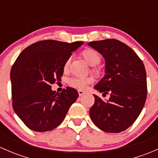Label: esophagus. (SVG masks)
Wrapping results in <instances>:
<instances>
[{
	"label": "esophagus",
	"mask_w": 158,
	"mask_h": 158,
	"mask_svg": "<svg viewBox=\"0 0 158 158\" xmlns=\"http://www.w3.org/2000/svg\"><path fill=\"white\" fill-rule=\"evenodd\" d=\"M78 92H79V96H82V95H83L85 93V92H84L83 90H81V89H79V90H78Z\"/></svg>",
	"instance_id": "obj_1"
}]
</instances>
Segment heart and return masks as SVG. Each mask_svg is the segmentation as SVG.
I'll list each match as a JSON object with an SVG mask.
<instances>
[{
	"label": "heart",
	"mask_w": 158,
	"mask_h": 158,
	"mask_svg": "<svg viewBox=\"0 0 158 158\" xmlns=\"http://www.w3.org/2000/svg\"><path fill=\"white\" fill-rule=\"evenodd\" d=\"M82 56L85 60V61L91 66H95L98 64L102 60V56L99 52L95 49L92 48H88L84 49L82 52ZM70 61H71V56L67 58V60L65 61L64 65H63V69L66 70L69 68ZM92 71L95 74L98 75L101 73V70L97 66L92 67ZM92 82V77H81V76H74L71 78L69 80V85L71 87L76 88L78 89H85L86 86Z\"/></svg>",
	"instance_id": "b5f03b06"
}]
</instances>
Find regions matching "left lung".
<instances>
[{"label": "left lung", "mask_w": 158, "mask_h": 158, "mask_svg": "<svg viewBox=\"0 0 158 158\" xmlns=\"http://www.w3.org/2000/svg\"><path fill=\"white\" fill-rule=\"evenodd\" d=\"M89 45L106 60V75L95 86L98 95L89 111L91 119L101 130L119 133L136 121L147 98V78L143 62L136 52L118 40L92 41Z\"/></svg>", "instance_id": "obj_1"}]
</instances>
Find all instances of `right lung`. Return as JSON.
Instances as JSON below:
<instances>
[{
  "label": "right lung",
  "instance_id": "right-lung-1",
  "mask_svg": "<svg viewBox=\"0 0 158 158\" xmlns=\"http://www.w3.org/2000/svg\"><path fill=\"white\" fill-rule=\"evenodd\" d=\"M82 44L41 40L18 56L10 70L12 106L27 128L47 131L56 128L65 118L79 93L67 87L57 94L50 85L61 80L65 61Z\"/></svg>",
  "mask_w": 158,
  "mask_h": 158
}]
</instances>
